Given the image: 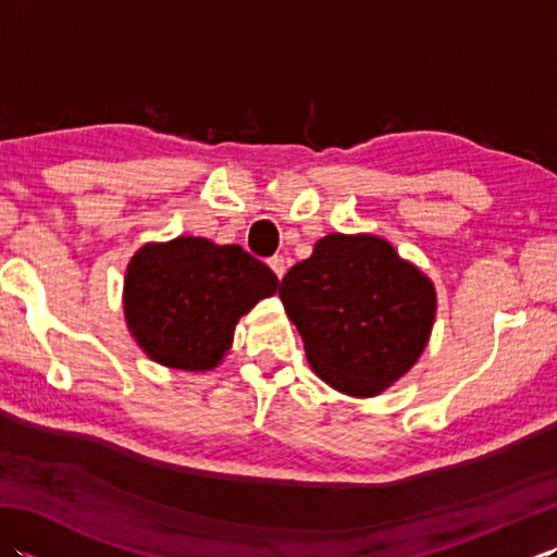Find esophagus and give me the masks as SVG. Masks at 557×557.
<instances>
[{
	"mask_svg": "<svg viewBox=\"0 0 557 557\" xmlns=\"http://www.w3.org/2000/svg\"><path fill=\"white\" fill-rule=\"evenodd\" d=\"M268 265L272 268V272H275V275L282 280L285 277V272H287V260L282 258V256H272V258H268Z\"/></svg>",
	"mask_w": 557,
	"mask_h": 557,
	"instance_id": "34e87169",
	"label": "esophagus"
}]
</instances>
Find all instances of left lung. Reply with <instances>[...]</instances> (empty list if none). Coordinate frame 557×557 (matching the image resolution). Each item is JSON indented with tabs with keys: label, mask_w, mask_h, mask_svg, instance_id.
I'll list each match as a JSON object with an SVG mask.
<instances>
[{
	"label": "left lung",
	"mask_w": 557,
	"mask_h": 557,
	"mask_svg": "<svg viewBox=\"0 0 557 557\" xmlns=\"http://www.w3.org/2000/svg\"><path fill=\"white\" fill-rule=\"evenodd\" d=\"M280 299L318 377L354 397L405 375L435 315L431 280L371 234L323 236L282 277Z\"/></svg>",
	"instance_id": "obj_1"
}]
</instances>
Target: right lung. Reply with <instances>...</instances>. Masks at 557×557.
Returning <instances> with one entry per match:
<instances>
[{
  "mask_svg": "<svg viewBox=\"0 0 557 557\" xmlns=\"http://www.w3.org/2000/svg\"><path fill=\"white\" fill-rule=\"evenodd\" d=\"M275 289V272L242 246L180 236L148 244L134 256L124 282V313L152 361L208 371L230 349L236 321Z\"/></svg>",
  "mask_w": 557,
  "mask_h": 557,
  "instance_id": "right-lung-1",
  "label": "right lung"
}]
</instances>
